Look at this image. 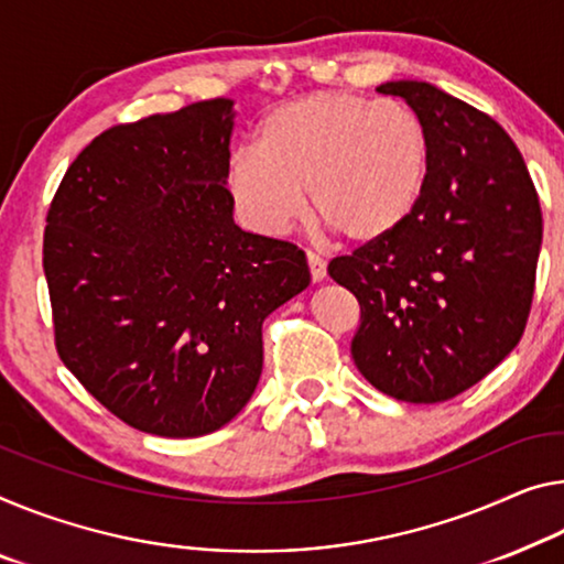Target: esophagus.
I'll list each match as a JSON object with an SVG mask.
<instances>
[{"label": "esophagus", "mask_w": 564, "mask_h": 564, "mask_svg": "<svg viewBox=\"0 0 564 564\" xmlns=\"http://www.w3.org/2000/svg\"><path fill=\"white\" fill-rule=\"evenodd\" d=\"M307 267H310V276H312V282L325 280V274H327V264H325V259L319 257L317 252H307Z\"/></svg>", "instance_id": "obj_1"}]
</instances>
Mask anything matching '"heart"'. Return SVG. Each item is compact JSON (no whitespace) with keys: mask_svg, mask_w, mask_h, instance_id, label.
I'll return each mask as SVG.
<instances>
[{"mask_svg":"<svg viewBox=\"0 0 564 564\" xmlns=\"http://www.w3.org/2000/svg\"><path fill=\"white\" fill-rule=\"evenodd\" d=\"M431 143L401 100L312 93L272 110L254 149L231 153L227 188L249 227L284 234L312 214L355 245L386 239L426 188Z\"/></svg>","mask_w":564,"mask_h":564,"instance_id":"1","label":"heart"}]
</instances>
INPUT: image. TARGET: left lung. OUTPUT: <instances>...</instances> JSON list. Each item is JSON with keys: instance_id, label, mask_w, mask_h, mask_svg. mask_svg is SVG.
I'll use <instances>...</instances> for the list:
<instances>
[{"instance_id": "left-lung-1", "label": "left lung", "mask_w": 564, "mask_h": 564, "mask_svg": "<svg viewBox=\"0 0 564 564\" xmlns=\"http://www.w3.org/2000/svg\"><path fill=\"white\" fill-rule=\"evenodd\" d=\"M431 143L426 188L391 237L327 264L355 294L352 360L405 403H441L517 348L532 310L542 212L522 153L487 112L429 83L398 80Z\"/></svg>"}]
</instances>
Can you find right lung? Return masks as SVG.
<instances>
[{
	"label": "right lung",
	"mask_w": 564,
	"mask_h": 564,
	"mask_svg": "<svg viewBox=\"0 0 564 564\" xmlns=\"http://www.w3.org/2000/svg\"><path fill=\"white\" fill-rule=\"evenodd\" d=\"M231 106L214 98L108 128L47 209L59 360L153 436H204L245 409L262 376L264 317L310 284L297 245L231 219Z\"/></svg>",
	"instance_id": "1"
}]
</instances>
